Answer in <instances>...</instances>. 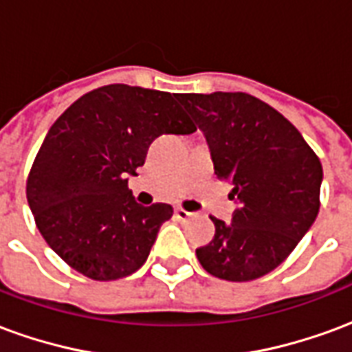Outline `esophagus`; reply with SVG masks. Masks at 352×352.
Instances as JSON below:
<instances>
[{"label":"esophagus","instance_id":"obj_1","mask_svg":"<svg viewBox=\"0 0 352 352\" xmlns=\"http://www.w3.org/2000/svg\"><path fill=\"white\" fill-rule=\"evenodd\" d=\"M175 217L179 219V221H188V219H192V217H194V213L186 211V209H183V207H177Z\"/></svg>","mask_w":352,"mask_h":352}]
</instances>
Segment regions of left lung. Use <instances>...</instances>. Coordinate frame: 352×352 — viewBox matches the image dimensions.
<instances>
[{
	"instance_id": "obj_1",
	"label": "left lung",
	"mask_w": 352,
	"mask_h": 352,
	"mask_svg": "<svg viewBox=\"0 0 352 352\" xmlns=\"http://www.w3.org/2000/svg\"><path fill=\"white\" fill-rule=\"evenodd\" d=\"M206 133L214 173L232 183V224L211 217L213 241L196 249L207 273L245 283L273 272L315 222L322 166L279 111L245 92L179 94Z\"/></svg>"
}]
</instances>
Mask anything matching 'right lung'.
I'll return each mask as SVG.
<instances>
[{"instance_id": "right-lung-1", "label": "right lung", "mask_w": 352, "mask_h": 352, "mask_svg": "<svg viewBox=\"0 0 352 352\" xmlns=\"http://www.w3.org/2000/svg\"><path fill=\"white\" fill-rule=\"evenodd\" d=\"M175 94L107 85L80 96L50 126L26 181L35 224L65 264L94 280L138 272L173 207L135 204L128 175L162 133L196 124Z\"/></svg>"}]
</instances>
